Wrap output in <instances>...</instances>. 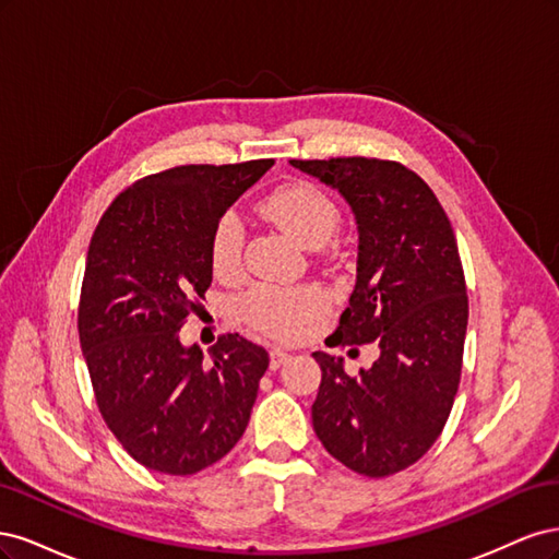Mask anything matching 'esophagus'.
<instances>
[{
    "instance_id": "esophagus-1",
    "label": "esophagus",
    "mask_w": 559,
    "mask_h": 559,
    "mask_svg": "<svg viewBox=\"0 0 559 559\" xmlns=\"http://www.w3.org/2000/svg\"><path fill=\"white\" fill-rule=\"evenodd\" d=\"M289 359H292V354H289V352H284V349H273V352H270V368L277 370L282 364H286Z\"/></svg>"
}]
</instances>
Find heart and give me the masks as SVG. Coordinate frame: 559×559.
I'll return each instance as SVG.
<instances>
[{"label":"heart","instance_id":"b5f03b06","mask_svg":"<svg viewBox=\"0 0 559 559\" xmlns=\"http://www.w3.org/2000/svg\"><path fill=\"white\" fill-rule=\"evenodd\" d=\"M263 214L302 247L326 245L341 226V212L319 186L292 181L263 200ZM245 230L235 214H224L212 233V267L216 275L235 277L242 270ZM326 306V298L312 286L298 289H270L257 286L247 292L238 308L253 329L275 337L298 335L310 319Z\"/></svg>","mask_w":559,"mask_h":559}]
</instances>
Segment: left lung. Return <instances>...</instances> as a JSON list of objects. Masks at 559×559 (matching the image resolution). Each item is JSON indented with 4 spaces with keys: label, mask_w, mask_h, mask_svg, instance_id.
I'll list each match as a JSON object with an SVG mask.
<instances>
[{
    "label": "left lung",
    "mask_w": 559,
    "mask_h": 559,
    "mask_svg": "<svg viewBox=\"0 0 559 559\" xmlns=\"http://www.w3.org/2000/svg\"><path fill=\"white\" fill-rule=\"evenodd\" d=\"M292 165L341 193L357 218V284L329 341L380 347L354 378L341 357L312 354L321 368L312 427L347 468L392 476L436 443L460 386L468 298L454 230L425 179L401 163Z\"/></svg>",
    "instance_id": "8db88e82"
}]
</instances>
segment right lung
I'll return each mask as SVG.
<instances>
[{"label": "right lung", "mask_w": 559, "mask_h": 559, "mask_svg": "<svg viewBox=\"0 0 559 559\" xmlns=\"http://www.w3.org/2000/svg\"><path fill=\"white\" fill-rule=\"evenodd\" d=\"M275 160L179 165L116 195L86 257L79 341L97 408L134 462L193 476L240 441L267 352L238 333L183 347L212 284L218 218Z\"/></svg>", "instance_id": "add662e5"}]
</instances>
